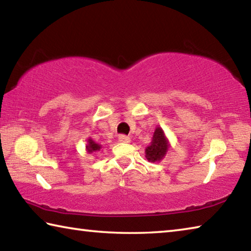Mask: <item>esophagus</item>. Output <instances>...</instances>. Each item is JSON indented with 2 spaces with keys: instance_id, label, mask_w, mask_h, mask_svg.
<instances>
[{
  "instance_id": "1",
  "label": "esophagus",
  "mask_w": 251,
  "mask_h": 251,
  "mask_svg": "<svg viewBox=\"0 0 251 251\" xmlns=\"http://www.w3.org/2000/svg\"><path fill=\"white\" fill-rule=\"evenodd\" d=\"M118 141H120L121 143H129L130 138L126 135H120V136H118Z\"/></svg>"
}]
</instances>
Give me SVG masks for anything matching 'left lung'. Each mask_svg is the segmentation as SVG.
<instances>
[{"label": "left lung", "mask_w": 251, "mask_h": 251, "mask_svg": "<svg viewBox=\"0 0 251 251\" xmlns=\"http://www.w3.org/2000/svg\"><path fill=\"white\" fill-rule=\"evenodd\" d=\"M167 150L168 144L164 135V131L159 127H157L154 136H152L151 145L146 148V158L151 161V163H155V161L163 158Z\"/></svg>", "instance_id": "obj_1"}]
</instances>
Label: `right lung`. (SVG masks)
<instances>
[{"mask_svg": "<svg viewBox=\"0 0 251 251\" xmlns=\"http://www.w3.org/2000/svg\"><path fill=\"white\" fill-rule=\"evenodd\" d=\"M87 150H88V151H90V152H93V151H100V146L99 145V144H96L95 142H93L92 139H88Z\"/></svg>", "mask_w": 251, "mask_h": 251, "instance_id": "right-lung-1", "label": "right lung"}]
</instances>
